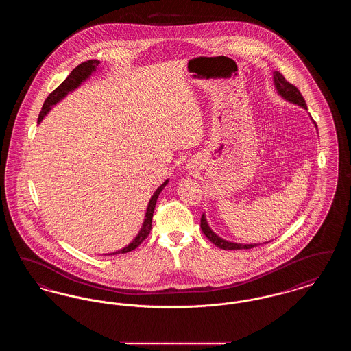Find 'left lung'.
I'll return each instance as SVG.
<instances>
[{
  "instance_id": "8db88e82",
  "label": "left lung",
  "mask_w": 351,
  "mask_h": 351,
  "mask_svg": "<svg viewBox=\"0 0 351 351\" xmlns=\"http://www.w3.org/2000/svg\"><path fill=\"white\" fill-rule=\"evenodd\" d=\"M274 84H275V88L278 90V93L289 102L292 104H296V105H300L301 108H304L305 110L308 109L306 108V104L304 97L301 96L300 90L292 85L291 83H288L285 79H284L283 75L278 71L274 72ZM201 230L202 233L205 234V237L212 242L215 243L219 249H223V250H242V249H252L255 246H258L256 243H250V245H242V243H234V242H229V241H225L222 239L221 237H218L217 234L215 233L209 225H208V221L205 218V215L201 216Z\"/></svg>"
}]
</instances>
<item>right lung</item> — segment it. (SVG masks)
Listing matches in <instances>:
<instances>
[{"mask_svg": "<svg viewBox=\"0 0 351 351\" xmlns=\"http://www.w3.org/2000/svg\"><path fill=\"white\" fill-rule=\"evenodd\" d=\"M99 64H100L99 60L92 59V60L84 62V63L79 64L77 67L75 68V69L68 75L67 79H66L63 83L60 84L52 93H50L49 97L45 101V104H43V106H42V110H40V113H39V117H38V123L42 122V119L50 112L51 108H52L53 105H56L59 101L63 100L69 92H72V90H75L77 86H80V85L97 69ZM167 183L168 180H166L160 186H158V189H156V191L154 192V195L151 196L150 202H149V205H147L145 221H143V223H142V228H141L139 233L134 238L133 242H130V243H129L128 246H125L123 249L116 251V252H112V254H109V255L125 254V252L135 250V249L147 238V235L150 234L152 215H154V209H155V205H156V200H158L160 192L163 191V188L167 185Z\"/></svg>", "mask_w": 351, "mask_h": 351, "instance_id": "1", "label": "right lung"}]
</instances>
